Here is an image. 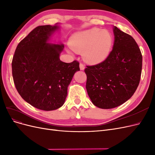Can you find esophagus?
<instances>
[{
	"mask_svg": "<svg viewBox=\"0 0 155 155\" xmlns=\"http://www.w3.org/2000/svg\"><path fill=\"white\" fill-rule=\"evenodd\" d=\"M79 68H80L81 70H85V66H84V64H82V63H80V64H79Z\"/></svg>",
	"mask_w": 155,
	"mask_h": 155,
	"instance_id": "esophagus-1",
	"label": "esophagus"
}]
</instances>
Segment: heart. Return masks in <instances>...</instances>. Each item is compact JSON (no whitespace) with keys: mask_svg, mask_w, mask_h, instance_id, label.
<instances>
[{"mask_svg":"<svg viewBox=\"0 0 155 155\" xmlns=\"http://www.w3.org/2000/svg\"><path fill=\"white\" fill-rule=\"evenodd\" d=\"M70 45L76 52H82L87 63L94 64L104 61L109 55L113 37L108 30L93 28L76 32L71 37Z\"/></svg>","mask_w":155,"mask_h":155,"instance_id":"1","label":"heart"}]
</instances>
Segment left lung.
<instances>
[{"label":"left lung","mask_w":155,"mask_h":155,"mask_svg":"<svg viewBox=\"0 0 155 155\" xmlns=\"http://www.w3.org/2000/svg\"><path fill=\"white\" fill-rule=\"evenodd\" d=\"M113 48L102 63L87 66L86 88L92 104L100 109L118 107L129 100L139 85L142 55L130 35L113 26Z\"/></svg>","instance_id":"left-lung-1"}]
</instances>
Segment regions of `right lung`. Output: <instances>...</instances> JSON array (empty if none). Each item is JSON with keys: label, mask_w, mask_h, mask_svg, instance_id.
<instances>
[{"label": "right lung", "mask_w": 155, "mask_h": 155, "mask_svg": "<svg viewBox=\"0 0 155 155\" xmlns=\"http://www.w3.org/2000/svg\"><path fill=\"white\" fill-rule=\"evenodd\" d=\"M60 28L54 26L36 27L17 46L12 60V75L21 96L29 104L43 110L62 107L68 87L79 63H67L59 59L62 43H51V37Z\"/></svg>", "instance_id": "obj_1"}]
</instances>
